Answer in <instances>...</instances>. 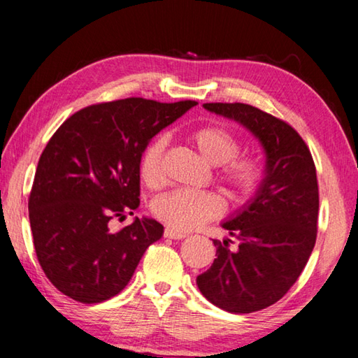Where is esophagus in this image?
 Listing matches in <instances>:
<instances>
[{
    "label": "esophagus",
    "mask_w": 358,
    "mask_h": 358,
    "mask_svg": "<svg viewBox=\"0 0 358 358\" xmlns=\"http://www.w3.org/2000/svg\"><path fill=\"white\" fill-rule=\"evenodd\" d=\"M164 237H166V238H172V240H181V238L186 237V234L180 232V230H175V229L167 227V229L164 230Z\"/></svg>",
    "instance_id": "esophagus-1"
}]
</instances>
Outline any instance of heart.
I'll return each instance as SVG.
<instances>
[{"label": "heart", "mask_w": 358, "mask_h": 358, "mask_svg": "<svg viewBox=\"0 0 358 358\" xmlns=\"http://www.w3.org/2000/svg\"><path fill=\"white\" fill-rule=\"evenodd\" d=\"M189 142L211 166H221L220 180L234 197L245 199L257 191L264 180V166L256 156H237L240 141L222 124H203L189 131ZM164 142L161 138L145 147L138 162V173L148 187H157L164 180L162 171ZM222 203L215 194L196 191H173L157 197L153 213L157 220L177 230H192L221 215Z\"/></svg>", "instance_id": "heart-1"}]
</instances>
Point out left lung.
Returning <instances> with one entry per match:
<instances>
[{
	"label": "left lung",
	"mask_w": 358,
	"mask_h": 358,
	"mask_svg": "<svg viewBox=\"0 0 358 358\" xmlns=\"http://www.w3.org/2000/svg\"><path fill=\"white\" fill-rule=\"evenodd\" d=\"M207 110L243 124L265 151L256 196L222 227L238 240H213L216 259L197 287L224 311L248 314L281 300L299 280L317 237L319 187L310 148L286 121L241 102H208Z\"/></svg>",
	"instance_id": "left-lung-1"
}]
</instances>
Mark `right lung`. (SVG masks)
<instances>
[{
	"mask_svg": "<svg viewBox=\"0 0 358 358\" xmlns=\"http://www.w3.org/2000/svg\"><path fill=\"white\" fill-rule=\"evenodd\" d=\"M196 104L101 102L76 112L52 136L39 157L28 210L36 256L59 292L101 303L126 287L164 227L136 217L110 232L108 221L138 207L145 147Z\"/></svg>",
	"mask_w": 358,
	"mask_h": 358,
	"instance_id": "right-lung-1",
	"label": "right lung"
}]
</instances>
